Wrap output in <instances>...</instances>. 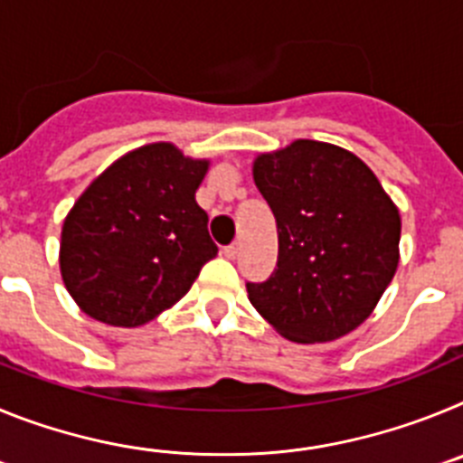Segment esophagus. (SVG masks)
<instances>
[{
	"mask_svg": "<svg viewBox=\"0 0 463 463\" xmlns=\"http://www.w3.org/2000/svg\"><path fill=\"white\" fill-rule=\"evenodd\" d=\"M222 252H224V257H229V260H236V257H239V252H241V243H239V241H234V243L224 245Z\"/></svg>",
	"mask_w": 463,
	"mask_h": 463,
	"instance_id": "34e87169",
	"label": "esophagus"
}]
</instances>
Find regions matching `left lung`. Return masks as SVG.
Wrapping results in <instances>:
<instances>
[{
  "mask_svg": "<svg viewBox=\"0 0 463 463\" xmlns=\"http://www.w3.org/2000/svg\"><path fill=\"white\" fill-rule=\"evenodd\" d=\"M255 183L278 224V264L245 282L250 304L282 336L325 343L362 325L399 264L401 218L353 153L294 141L261 155Z\"/></svg>",
  "mask_w": 463,
  "mask_h": 463,
  "instance_id": "8db88e82",
  "label": "left lung"
}]
</instances>
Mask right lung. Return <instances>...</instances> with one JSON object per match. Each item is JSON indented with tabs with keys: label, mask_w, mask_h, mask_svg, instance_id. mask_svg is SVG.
I'll use <instances>...</instances> for the list:
<instances>
[{
	"label": "right lung",
	"mask_w": 463,
	"mask_h": 463,
	"mask_svg": "<svg viewBox=\"0 0 463 463\" xmlns=\"http://www.w3.org/2000/svg\"><path fill=\"white\" fill-rule=\"evenodd\" d=\"M208 162L171 143L125 155L80 194L64 220L60 269L76 304L113 326H138L190 292L218 255L194 199Z\"/></svg>",
	"instance_id": "obj_1"
}]
</instances>
